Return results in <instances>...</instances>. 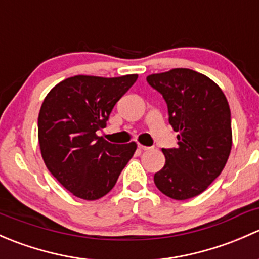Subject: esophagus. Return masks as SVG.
<instances>
[{"instance_id": "esophagus-1", "label": "esophagus", "mask_w": 259, "mask_h": 259, "mask_svg": "<svg viewBox=\"0 0 259 259\" xmlns=\"http://www.w3.org/2000/svg\"><path fill=\"white\" fill-rule=\"evenodd\" d=\"M138 148H139L140 150H150V149H151V146H145V145H142V144H139V145H138Z\"/></svg>"}]
</instances>
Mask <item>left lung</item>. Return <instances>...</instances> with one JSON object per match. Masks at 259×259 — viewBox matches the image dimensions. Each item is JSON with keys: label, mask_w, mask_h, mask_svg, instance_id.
<instances>
[{"label": "left lung", "mask_w": 259, "mask_h": 259, "mask_svg": "<svg viewBox=\"0 0 259 259\" xmlns=\"http://www.w3.org/2000/svg\"><path fill=\"white\" fill-rule=\"evenodd\" d=\"M168 105L178 146L161 149L165 165L154 183L166 197L185 200L204 192L222 173L232 149L231 109L214 81L190 69L146 77Z\"/></svg>", "instance_id": "obj_1"}]
</instances>
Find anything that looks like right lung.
I'll use <instances>...</instances> for the list:
<instances>
[{
	"label": "right lung",
	"mask_w": 259,
	"mask_h": 259,
	"mask_svg": "<svg viewBox=\"0 0 259 259\" xmlns=\"http://www.w3.org/2000/svg\"><path fill=\"white\" fill-rule=\"evenodd\" d=\"M137 79L77 75L57 83L44 100L37 122L41 155L75 197L95 200L108 194L134 155V142L111 144L96 133Z\"/></svg>",
	"instance_id": "add662e5"
}]
</instances>
